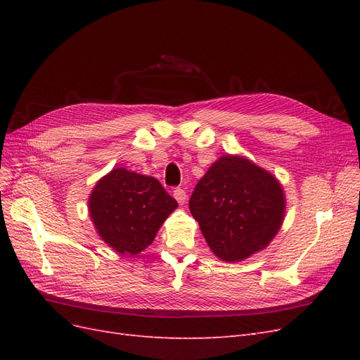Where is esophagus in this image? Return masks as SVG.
I'll use <instances>...</instances> for the list:
<instances>
[{
    "label": "esophagus",
    "instance_id": "obj_1",
    "mask_svg": "<svg viewBox=\"0 0 360 360\" xmlns=\"http://www.w3.org/2000/svg\"><path fill=\"white\" fill-rule=\"evenodd\" d=\"M172 195H174V198L177 200V202H179L180 205H183L184 202H186V200H188V195H186V192H184V189H181V188L174 189Z\"/></svg>",
    "mask_w": 360,
    "mask_h": 360
}]
</instances>
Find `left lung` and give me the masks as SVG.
Returning <instances> with one entry per match:
<instances>
[{
	"label": "left lung",
	"mask_w": 360,
	"mask_h": 360,
	"mask_svg": "<svg viewBox=\"0 0 360 360\" xmlns=\"http://www.w3.org/2000/svg\"><path fill=\"white\" fill-rule=\"evenodd\" d=\"M189 209L213 254L228 263L264 249L284 221L276 177L242 156L217 159L197 183Z\"/></svg>",
	"instance_id": "1"
}]
</instances>
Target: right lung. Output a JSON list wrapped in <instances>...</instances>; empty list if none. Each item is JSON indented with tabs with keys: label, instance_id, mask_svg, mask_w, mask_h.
Returning <instances> with one entry per match:
<instances>
[{
	"label": "right lung",
	"instance_id": "1",
	"mask_svg": "<svg viewBox=\"0 0 360 360\" xmlns=\"http://www.w3.org/2000/svg\"><path fill=\"white\" fill-rule=\"evenodd\" d=\"M91 221L102 240L118 254L136 255L153 243L177 201L150 176L114 168L90 195Z\"/></svg>",
	"mask_w": 360,
	"mask_h": 360
}]
</instances>
